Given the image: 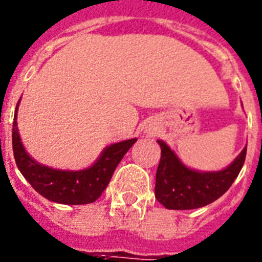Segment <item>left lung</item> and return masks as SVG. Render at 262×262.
Wrapping results in <instances>:
<instances>
[{
    "mask_svg": "<svg viewBox=\"0 0 262 262\" xmlns=\"http://www.w3.org/2000/svg\"><path fill=\"white\" fill-rule=\"evenodd\" d=\"M157 142L161 148V159L156 172L155 195L168 210H192L212 203L230 188L245 163L244 148L222 171H193L183 164L164 141Z\"/></svg>",
    "mask_w": 262,
    "mask_h": 262,
    "instance_id": "1",
    "label": "left lung"
}]
</instances>
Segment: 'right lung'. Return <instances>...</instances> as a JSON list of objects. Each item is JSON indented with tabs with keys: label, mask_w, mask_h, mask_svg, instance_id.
<instances>
[{
	"label": "right lung",
	"mask_w": 262,
	"mask_h": 262,
	"mask_svg": "<svg viewBox=\"0 0 262 262\" xmlns=\"http://www.w3.org/2000/svg\"><path fill=\"white\" fill-rule=\"evenodd\" d=\"M16 117L17 107L12 132L13 155L17 167L41 196L61 205H87L97 201L106 190L125 153L137 141V138H130L126 141L112 144L102 152L94 164L82 171L54 169L36 163L28 155L18 135Z\"/></svg>",
	"instance_id": "right-lung-1"
}]
</instances>
